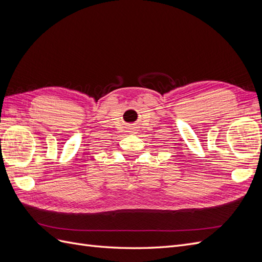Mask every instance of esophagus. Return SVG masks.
I'll return each instance as SVG.
<instances>
[{
	"instance_id": "obj_1",
	"label": "esophagus",
	"mask_w": 262,
	"mask_h": 262,
	"mask_svg": "<svg viewBox=\"0 0 262 262\" xmlns=\"http://www.w3.org/2000/svg\"><path fill=\"white\" fill-rule=\"evenodd\" d=\"M131 130H130V132H133V126H131V128H130Z\"/></svg>"
}]
</instances>
